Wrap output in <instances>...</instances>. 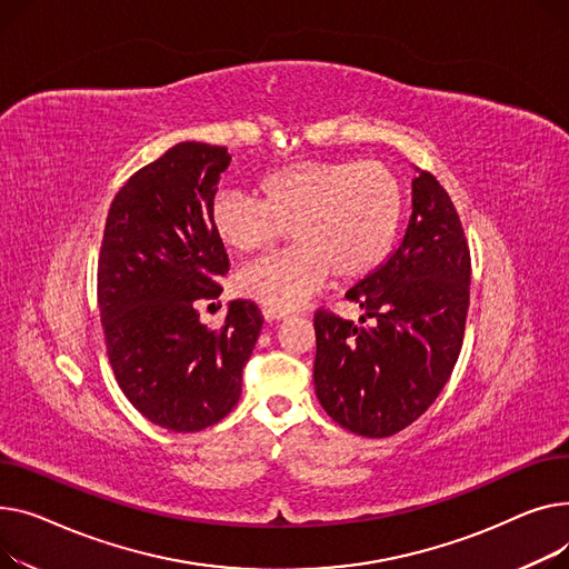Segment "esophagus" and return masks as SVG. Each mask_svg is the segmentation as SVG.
I'll return each mask as SVG.
<instances>
[{"label": "esophagus", "mask_w": 569, "mask_h": 569, "mask_svg": "<svg viewBox=\"0 0 569 569\" xmlns=\"http://www.w3.org/2000/svg\"><path fill=\"white\" fill-rule=\"evenodd\" d=\"M261 315H263V319H266V321H278V319H284V317H287V312L271 310V308H263V310H261Z\"/></svg>", "instance_id": "esophagus-1"}]
</instances>
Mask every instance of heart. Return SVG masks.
<instances>
[{
	"label": "heart",
	"instance_id": "1",
	"mask_svg": "<svg viewBox=\"0 0 569 569\" xmlns=\"http://www.w3.org/2000/svg\"><path fill=\"white\" fill-rule=\"evenodd\" d=\"M405 207L402 181L379 160H306L266 174L259 199L218 192L209 220L237 254L271 248L291 227L296 248L263 257L233 278L254 303L289 312L328 278L358 280L386 259Z\"/></svg>",
	"mask_w": 569,
	"mask_h": 569
}]
</instances>
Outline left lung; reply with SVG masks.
I'll return each instance as SVG.
<instances>
[{
    "instance_id": "left-lung-1",
    "label": "left lung",
    "mask_w": 569,
    "mask_h": 569,
    "mask_svg": "<svg viewBox=\"0 0 569 569\" xmlns=\"http://www.w3.org/2000/svg\"><path fill=\"white\" fill-rule=\"evenodd\" d=\"M471 254L446 188L416 167L411 218L383 263L347 291L356 326L315 315V390L323 411L383 439L418 420L448 383L469 312Z\"/></svg>"
}]
</instances>
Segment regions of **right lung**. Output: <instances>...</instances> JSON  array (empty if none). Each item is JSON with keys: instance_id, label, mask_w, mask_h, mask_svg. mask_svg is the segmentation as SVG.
I'll return each instance as SVG.
<instances>
[{"instance_id": "add662e5", "label": "right lung", "mask_w": 569, "mask_h": 569, "mask_svg": "<svg viewBox=\"0 0 569 569\" xmlns=\"http://www.w3.org/2000/svg\"><path fill=\"white\" fill-rule=\"evenodd\" d=\"M231 156L179 142L117 192L98 259V308L119 388L153 425L199 431L241 397V375L263 317L231 300L220 330L197 300L218 298L229 271L209 209Z\"/></svg>"}]
</instances>
